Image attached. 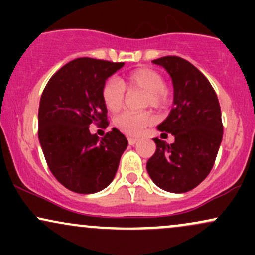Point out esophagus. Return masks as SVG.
<instances>
[{"mask_svg": "<svg viewBox=\"0 0 255 255\" xmlns=\"http://www.w3.org/2000/svg\"><path fill=\"white\" fill-rule=\"evenodd\" d=\"M137 140L139 139H136V137H128V142H129V145H135Z\"/></svg>", "mask_w": 255, "mask_h": 255, "instance_id": "esophagus-1", "label": "esophagus"}]
</instances>
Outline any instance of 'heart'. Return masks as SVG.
<instances>
[{"instance_id":"b5f03b06","label":"heart","mask_w":255,"mask_h":255,"mask_svg":"<svg viewBox=\"0 0 255 255\" xmlns=\"http://www.w3.org/2000/svg\"><path fill=\"white\" fill-rule=\"evenodd\" d=\"M125 89L129 92H146L145 102L147 105L158 108L165 102V83L159 73L148 68H139L125 75L120 80L110 79L102 91L105 107L113 113L121 110L125 104ZM152 122V116L147 113L136 114L127 111L115 120V126L128 135H136L142 128Z\"/></svg>"}]
</instances>
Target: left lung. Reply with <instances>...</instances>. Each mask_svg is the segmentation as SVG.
Instances as JSON below:
<instances>
[{
	"label": "left lung",
	"mask_w": 255,
	"mask_h": 255,
	"mask_svg": "<svg viewBox=\"0 0 255 255\" xmlns=\"http://www.w3.org/2000/svg\"><path fill=\"white\" fill-rule=\"evenodd\" d=\"M152 63L163 67L171 78L172 108L157 129L170 133L175 141L153 137L157 148L146 169L159 188L186 193L203 182L215 164L223 137L221 107L211 84L188 61L165 56Z\"/></svg>",
	"instance_id": "obj_1"
}]
</instances>
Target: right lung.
I'll list each match as a JSON object with an SVG mask.
<instances>
[{"instance_id": "right-lung-1", "label": "right lung", "mask_w": 255, "mask_h": 255, "mask_svg": "<svg viewBox=\"0 0 255 255\" xmlns=\"http://www.w3.org/2000/svg\"><path fill=\"white\" fill-rule=\"evenodd\" d=\"M125 63L75 58L52 75L40 97L38 137L49 169L69 191L93 194L111 183L128 140L116 128L99 139L91 124H107L102 91Z\"/></svg>"}]
</instances>
